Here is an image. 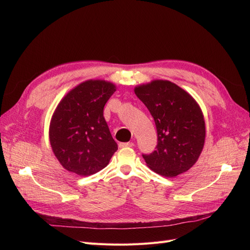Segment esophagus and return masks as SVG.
Listing matches in <instances>:
<instances>
[{
    "mask_svg": "<svg viewBox=\"0 0 250 250\" xmlns=\"http://www.w3.org/2000/svg\"><path fill=\"white\" fill-rule=\"evenodd\" d=\"M134 144L132 142H127V143H120L119 147L120 148H124V147H133Z\"/></svg>",
    "mask_w": 250,
    "mask_h": 250,
    "instance_id": "34e87169",
    "label": "esophagus"
}]
</instances>
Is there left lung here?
<instances>
[{"instance_id":"1","label":"left lung","mask_w":250,"mask_h":250,"mask_svg":"<svg viewBox=\"0 0 250 250\" xmlns=\"http://www.w3.org/2000/svg\"><path fill=\"white\" fill-rule=\"evenodd\" d=\"M135 95L154 119L157 145L142 154L148 167L165 177H175L197 162L206 139L202 111L186 90L167 80L137 86Z\"/></svg>"}]
</instances>
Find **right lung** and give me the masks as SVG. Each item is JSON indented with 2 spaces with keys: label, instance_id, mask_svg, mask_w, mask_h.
Wrapping results in <instances>:
<instances>
[{
  "label": "right lung",
  "instance_id": "add662e5",
  "mask_svg": "<svg viewBox=\"0 0 250 250\" xmlns=\"http://www.w3.org/2000/svg\"><path fill=\"white\" fill-rule=\"evenodd\" d=\"M116 86L103 80H87L60 101L50 124V143L62 167L89 176L108 165L118 145L103 109Z\"/></svg>",
  "mask_w": 250,
  "mask_h": 250
}]
</instances>
